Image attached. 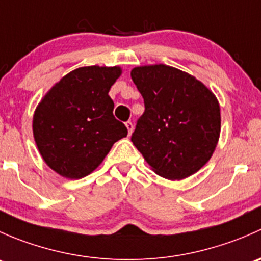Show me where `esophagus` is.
<instances>
[{
    "mask_svg": "<svg viewBox=\"0 0 261 261\" xmlns=\"http://www.w3.org/2000/svg\"><path fill=\"white\" fill-rule=\"evenodd\" d=\"M125 125H126V127H127L128 135H131V134H133V131H134V123L131 122V121H127V122H126Z\"/></svg>",
    "mask_w": 261,
    "mask_h": 261,
    "instance_id": "obj_1",
    "label": "esophagus"
}]
</instances>
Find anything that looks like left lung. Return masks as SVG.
Segmentation results:
<instances>
[{"instance_id":"1","label":"left lung","mask_w":261,"mask_h":261,"mask_svg":"<svg viewBox=\"0 0 261 261\" xmlns=\"http://www.w3.org/2000/svg\"><path fill=\"white\" fill-rule=\"evenodd\" d=\"M131 78L145 103L133 144L160 177H191L211 159L220 139L216 96L196 77L165 64L134 68Z\"/></svg>"}]
</instances>
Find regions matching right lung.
Instances as JSON below:
<instances>
[{
    "instance_id": "1",
    "label": "right lung",
    "mask_w": 261,
    "mask_h": 261,
    "mask_svg": "<svg viewBox=\"0 0 261 261\" xmlns=\"http://www.w3.org/2000/svg\"><path fill=\"white\" fill-rule=\"evenodd\" d=\"M120 67L89 65L72 70L43 97L33 133L44 162L68 179L91 174L127 128L114 116L110 88Z\"/></svg>"
}]
</instances>
